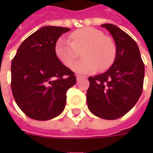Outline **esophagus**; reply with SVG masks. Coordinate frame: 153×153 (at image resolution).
<instances>
[{"instance_id": "1", "label": "esophagus", "mask_w": 153, "mask_h": 153, "mask_svg": "<svg viewBox=\"0 0 153 153\" xmlns=\"http://www.w3.org/2000/svg\"><path fill=\"white\" fill-rule=\"evenodd\" d=\"M81 79H83V77H82V76H80V75H78V76L76 77V79H77V81H79V80Z\"/></svg>"}]
</instances>
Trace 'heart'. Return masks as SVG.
I'll list each match as a JSON object with an SVG mask.
<instances>
[{
  "label": "heart",
  "instance_id": "1",
  "mask_svg": "<svg viewBox=\"0 0 153 153\" xmlns=\"http://www.w3.org/2000/svg\"><path fill=\"white\" fill-rule=\"evenodd\" d=\"M70 39L61 37L56 44V54L60 62L71 67L82 51V60L72 69L80 74H89L108 69L114 62L116 53L115 42L97 28L88 27L73 32Z\"/></svg>",
  "mask_w": 153,
  "mask_h": 153
}]
</instances>
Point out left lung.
Here are the masks:
<instances>
[{"instance_id": "1", "label": "left lung", "mask_w": 153, "mask_h": 153, "mask_svg": "<svg viewBox=\"0 0 153 153\" xmlns=\"http://www.w3.org/2000/svg\"><path fill=\"white\" fill-rule=\"evenodd\" d=\"M101 26L113 37L116 55L107 71L88 78L87 102L93 115L105 120H115L128 112L141 96L144 64L138 45L129 35L111 24Z\"/></svg>"}]
</instances>
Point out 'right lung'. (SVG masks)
<instances>
[{
	"label": "right lung",
	"mask_w": 153,
	"mask_h": 153,
	"mask_svg": "<svg viewBox=\"0 0 153 153\" xmlns=\"http://www.w3.org/2000/svg\"><path fill=\"white\" fill-rule=\"evenodd\" d=\"M70 30L56 26L39 28L22 42L12 60V93L29 118L47 120L65 109L66 92L75 84L76 77L58 59L56 44Z\"/></svg>",
	"instance_id": "right-lung-1"
}]
</instances>
